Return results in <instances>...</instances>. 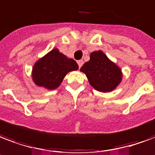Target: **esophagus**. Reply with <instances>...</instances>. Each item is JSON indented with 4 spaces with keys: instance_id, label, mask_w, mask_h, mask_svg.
I'll return each mask as SVG.
<instances>
[{
    "instance_id": "34e87169",
    "label": "esophagus",
    "mask_w": 155,
    "mask_h": 155,
    "mask_svg": "<svg viewBox=\"0 0 155 155\" xmlns=\"http://www.w3.org/2000/svg\"><path fill=\"white\" fill-rule=\"evenodd\" d=\"M77 63H78V65H79V67L80 68V67H82V65H83V63H84V62H83L82 60H80V61H78Z\"/></svg>"
}]
</instances>
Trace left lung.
<instances>
[{
    "mask_svg": "<svg viewBox=\"0 0 155 155\" xmlns=\"http://www.w3.org/2000/svg\"><path fill=\"white\" fill-rule=\"evenodd\" d=\"M90 85L101 93H110L119 86L123 79L122 70L101 50L92 52L90 59L80 68Z\"/></svg>",
    "mask_w": 155,
    "mask_h": 155,
    "instance_id": "left-lung-1",
    "label": "left lung"
}]
</instances>
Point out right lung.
Wrapping results in <instances>:
<instances>
[{
  "instance_id": "add662e5",
  "label": "right lung",
  "mask_w": 155,
  "mask_h": 155,
  "mask_svg": "<svg viewBox=\"0 0 155 155\" xmlns=\"http://www.w3.org/2000/svg\"><path fill=\"white\" fill-rule=\"evenodd\" d=\"M78 69L74 59L67 58L55 48L35 62L31 78L36 86L54 90L60 86L67 73Z\"/></svg>"
}]
</instances>
